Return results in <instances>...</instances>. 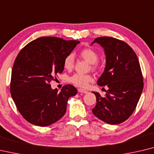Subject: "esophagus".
<instances>
[{
  "label": "esophagus",
  "instance_id": "obj_1",
  "mask_svg": "<svg viewBox=\"0 0 154 154\" xmlns=\"http://www.w3.org/2000/svg\"><path fill=\"white\" fill-rule=\"evenodd\" d=\"M78 91L79 92H80V93H83V94H86L87 91L85 89H81V88H79V89H78Z\"/></svg>",
  "mask_w": 154,
  "mask_h": 154
}]
</instances>
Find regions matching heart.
<instances>
[{"mask_svg":"<svg viewBox=\"0 0 154 154\" xmlns=\"http://www.w3.org/2000/svg\"><path fill=\"white\" fill-rule=\"evenodd\" d=\"M79 55L83 60L88 63L93 65V67H96V63L98 60L99 55L97 52L92 48H85L79 52ZM64 67L66 69H71L74 65V57L72 54H68L64 59ZM69 82L72 83L81 88H85L89 83L93 81V77L89 75H83L80 73H75L69 78Z\"/></svg>","mask_w":154,"mask_h":154,"instance_id":"obj_1","label":"heart"}]
</instances>
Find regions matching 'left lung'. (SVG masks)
<instances>
[{
  "instance_id": "1",
  "label": "left lung",
  "mask_w": 154,
  "mask_h": 154,
  "mask_svg": "<svg viewBox=\"0 0 154 154\" xmlns=\"http://www.w3.org/2000/svg\"><path fill=\"white\" fill-rule=\"evenodd\" d=\"M104 50L106 66L97 80L100 86H107L106 96L96 97L92 112L110 125H117L129 118L135 110L143 89V79L138 58L125 42L112 37L96 38Z\"/></svg>"
}]
</instances>
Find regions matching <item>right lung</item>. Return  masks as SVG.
I'll return each instance as SVG.
<instances>
[{
  "instance_id": "add662e5",
  "label": "right lung",
  "mask_w": 154,
  "mask_h": 154,
  "mask_svg": "<svg viewBox=\"0 0 154 154\" xmlns=\"http://www.w3.org/2000/svg\"><path fill=\"white\" fill-rule=\"evenodd\" d=\"M79 43L42 37L19 52L11 72V94L19 112L31 124L46 127L65 114L68 100L77 94V89L66 85L59 92L49 83L63 72L64 59Z\"/></svg>"
}]
</instances>
